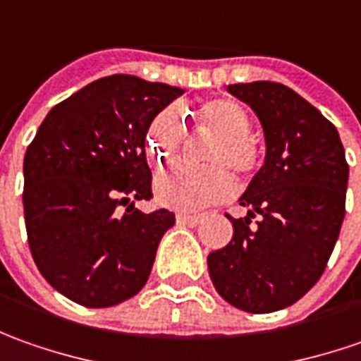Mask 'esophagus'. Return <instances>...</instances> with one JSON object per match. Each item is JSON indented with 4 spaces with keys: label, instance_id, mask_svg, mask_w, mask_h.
<instances>
[{
    "label": "esophagus",
    "instance_id": "esophagus-1",
    "mask_svg": "<svg viewBox=\"0 0 361 361\" xmlns=\"http://www.w3.org/2000/svg\"><path fill=\"white\" fill-rule=\"evenodd\" d=\"M176 219H178L180 226H190V228H193V226H197L202 221V216H197V214H178Z\"/></svg>",
    "mask_w": 361,
    "mask_h": 361
}]
</instances>
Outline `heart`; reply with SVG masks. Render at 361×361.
<instances>
[{"mask_svg":"<svg viewBox=\"0 0 361 361\" xmlns=\"http://www.w3.org/2000/svg\"><path fill=\"white\" fill-rule=\"evenodd\" d=\"M197 118L216 131L219 142L212 152L214 164L230 166L238 176L250 178L262 161V147L250 135L252 119L242 104L228 97H216L197 107ZM183 140V123L176 109L159 111L147 133V152L154 161L166 164ZM224 166L193 169L185 166L161 169L154 190L159 204L192 212L226 200L233 192V178Z\"/></svg>","mask_w":361,"mask_h":361,"instance_id":"1","label":"heart"}]
</instances>
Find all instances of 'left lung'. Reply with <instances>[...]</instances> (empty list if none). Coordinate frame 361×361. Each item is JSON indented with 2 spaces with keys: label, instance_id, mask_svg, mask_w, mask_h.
<instances>
[{
  "label": "left lung",
  "instance_id": "obj_1",
  "mask_svg": "<svg viewBox=\"0 0 361 361\" xmlns=\"http://www.w3.org/2000/svg\"><path fill=\"white\" fill-rule=\"evenodd\" d=\"M228 90L257 114L267 152L240 197L247 216H228L233 238L207 267L228 304L269 314L295 304L328 266L345 216L348 161L334 123L283 83Z\"/></svg>",
  "mask_w": 361,
  "mask_h": 361
}]
</instances>
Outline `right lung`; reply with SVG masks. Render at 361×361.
Here are the masks:
<instances>
[{
	"label": "right lung",
	"instance_id": "1",
	"mask_svg": "<svg viewBox=\"0 0 361 361\" xmlns=\"http://www.w3.org/2000/svg\"><path fill=\"white\" fill-rule=\"evenodd\" d=\"M183 90L109 75L57 104L23 159V214L33 262L51 288L109 307L145 286L157 245L176 224L152 197L145 133Z\"/></svg>",
	"mask_w": 361,
	"mask_h": 361
}]
</instances>
